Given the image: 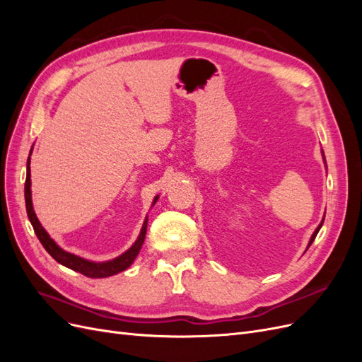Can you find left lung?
I'll use <instances>...</instances> for the list:
<instances>
[{
    "instance_id": "left-lung-1",
    "label": "left lung",
    "mask_w": 362,
    "mask_h": 362,
    "mask_svg": "<svg viewBox=\"0 0 362 362\" xmlns=\"http://www.w3.org/2000/svg\"><path fill=\"white\" fill-rule=\"evenodd\" d=\"M322 157H323V161H325V166H326V160H325V152H323V151H322ZM323 222H325V216H323V218H322V222H320V225H319V226H317V228H315V231L313 233V235H311V238H310V242H308V246H306V250H308V247H310V246H311V243L314 242V238H315V235H317V234H319V231H320V228H322ZM306 250H305V252H306Z\"/></svg>"
}]
</instances>
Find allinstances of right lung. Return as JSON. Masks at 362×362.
<instances>
[{"instance_id": "right-lung-1", "label": "right lung", "mask_w": 362, "mask_h": 362, "mask_svg": "<svg viewBox=\"0 0 362 362\" xmlns=\"http://www.w3.org/2000/svg\"><path fill=\"white\" fill-rule=\"evenodd\" d=\"M33 151V148H31ZM31 151H30V156H31ZM158 201V194L152 201V205L154 206L156 202ZM25 206H27V214L30 222L33 225V229H35V233L39 238V242L42 243V246L47 249L48 254L56 259L57 262H60L62 266L68 267L71 270H75L78 273H83L84 276H89V278H108V276H113L116 273H120L127 270L131 264H133L136 257L139 255V252L141 249V245L145 242V237H146V228H148V216L145 217L144 225H141L140 229V234L137 237L136 242L133 243L129 249H127L124 254H120L119 257L113 258V259H108V261H90V259H86L83 257H78L75 254H71V252L62 249L54 240L49 237V234L45 231V228L42 226V223L39 222V218L35 213V208H33V201H31V172H30V157L27 161V180H25Z\"/></svg>"}]
</instances>
